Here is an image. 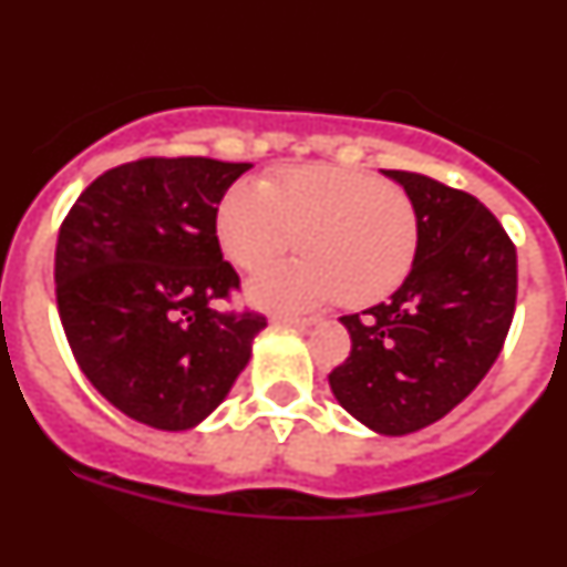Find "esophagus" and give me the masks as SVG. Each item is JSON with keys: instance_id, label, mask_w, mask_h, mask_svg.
<instances>
[{"instance_id": "1", "label": "esophagus", "mask_w": 567, "mask_h": 567, "mask_svg": "<svg viewBox=\"0 0 567 567\" xmlns=\"http://www.w3.org/2000/svg\"><path fill=\"white\" fill-rule=\"evenodd\" d=\"M272 323H278V327H295V329H300V332H307V329L318 327L320 318H298V315H275Z\"/></svg>"}]
</instances>
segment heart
I'll use <instances>...</instances> for the list:
<instances>
[{
  "label": "heart",
  "instance_id": "b5f03b06",
  "mask_svg": "<svg viewBox=\"0 0 567 567\" xmlns=\"http://www.w3.org/2000/svg\"><path fill=\"white\" fill-rule=\"evenodd\" d=\"M215 238L229 264L269 267L298 240L307 258L260 272L247 298L264 309H312L343 298L372 307L409 278L420 224L409 195L346 167H292L235 184L215 209Z\"/></svg>",
  "mask_w": 567,
  "mask_h": 567
}]
</instances>
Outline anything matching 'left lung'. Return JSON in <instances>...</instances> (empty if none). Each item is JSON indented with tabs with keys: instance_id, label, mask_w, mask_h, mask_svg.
I'll return each instance as SVG.
<instances>
[{
	"instance_id": "1",
	"label": "left lung",
	"mask_w": 567,
	"mask_h": 567,
	"mask_svg": "<svg viewBox=\"0 0 567 567\" xmlns=\"http://www.w3.org/2000/svg\"><path fill=\"white\" fill-rule=\"evenodd\" d=\"M380 173L417 209V258L385 303L340 318L352 352L329 385L365 429L403 437L445 417L494 365L517 303V249L474 195Z\"/></svg>"
}]
</instances>
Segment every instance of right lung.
Instances as JSON below:
<instances>
[{
    "mask_svg": "<svg viewBox=\"0 0 567 567\" xmlns=\"http://www.w3.org/2000/svg\"><path fill=\"white\" fill-rule=\"evenodd\" d=\"M252 164L142 158L107 169L64 218L56 303L79 369L135 423L202 425L224 403L267 327L224 315L238 287L215 238V209Z\"/></svg>",
    "mask_w": 567,
    "mask_h": 567,
    "instance_id": "1",
    "label": "right lung"
}]
</instances>
